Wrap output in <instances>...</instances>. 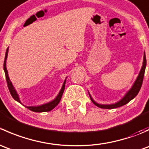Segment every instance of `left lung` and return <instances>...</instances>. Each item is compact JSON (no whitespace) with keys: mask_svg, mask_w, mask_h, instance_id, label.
<instances>
[{"mask_svg":"<svg viewBox=\"0 0 149 149\" xmlns=\"http://www.w3.org/2000/svg\"><path fill=\"white\" fill-rule=\"evenodd\" d=\"M146 66V54H145V52H144L143 65L141 68V70H140L139 73V76H138L137 79H136L135 82L133 83V86H131V88H130V89L125 93V94L123 96V98H122L120 100H119V101L115 103L109 104H103L97 103V102L94 101V99L92 98L91 95L90 94L89 91H88V95H89L91 102H92L96 106L99 107L100 108H103V109H114V108L120 107L123 106V105L128 103L130 100L134 99L135 97L137 96V94H139L140 89H141V85H142V83H143V76H144V73H145Z\"/></svg>","mask_w":149,"mask_h":149,"instance_id":"obj_1","label":"left lung"}]
</instances>
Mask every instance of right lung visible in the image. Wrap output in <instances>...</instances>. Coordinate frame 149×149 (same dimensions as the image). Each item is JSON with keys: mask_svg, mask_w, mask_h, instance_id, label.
I'll use <instances>...</instances> for the list:
<instances>
[{"mask_svg": "<svg viewBox=\"0 0 149 149\" xmlns=\"http://www.w3.org/2000/svg\"><path fill=\"white\" fill-rule=\"evenodd\" d=\"M8 47L7 48L6 52L5 60H4V63H3V70H4V72H5L6 79V81H7V84H8V89H9V91H10V94H11L12 97H13V98L14 99L16 102H19L20 104H23L22 103V102H21L20 98H19V94H18L17 91H16V90L15 89L14 86H13V85L12 84V82L10 81L9 76H8V70H7V68H6V60H7V57H8ZM65 82H66V79H65V81H64L63 84V86H62V88H61V89L60 90L58 94L57 95V97H55L53 100H52V101L49 102H47V103L38 105V106H25V107H26V108H28L29 109H30V110L33 111V112H49V111L52 110V109H54V108H55V107L58 104H59L60 101H61V97H62L63 94L64 89H65Z\"/></svg>", "mask_w": 149, "mask_h": 149, "instance_id": "right-lung-1", "label": "right lung"}]
</instances>
